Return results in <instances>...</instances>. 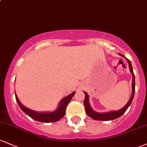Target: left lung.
<instances>
[{
    "mask_svg": "<svg viewBox=\"0 0 147 147\" xmlns=\"http://www.w3.org/2000/svg\"><path fill=\"white\" fill-rule=\"evenodd\" d=\"M120 55V54H119ZM123 56L122 55H120ZM124 57H125L124 56H123ZM127 61L129 62V68L130 70H131V73H132L133 75V82H132V88H133V92H132V95H131V98H130L129 102L126 104V105L124 106V108H122V109L120 110L117 111H111V112H109V113H97L95 112L91 109L90 104H89L88 102V95L86 92H84L85 93V99H84V106H85V109H86V112L88 115L89 117H90L92 119H95V120H102V121H109V120H113V119H117L120 116H122L124 113L126 112V111L127 110V109L129 108V106L131 105V102H132L133 97H134V94H135V86H136V83H135V75L134 73H133V67L132 65H131V61L126 59Z\"/></svg>",
    "mask_w": 147,
    "mask_h": 147,
    "instance_id": "1",
    "label": "left lung"
}]
</instances>
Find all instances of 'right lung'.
<instances>
[{
    "mask_svg": "<svg viewBox=\"0 0 147 147\" xmlns=\"http://www.w3.org/2000/svg\"><path fill=\"white\" fill-rule=\"evenodd\" d=\"M75 94V92H72L67 96V97H64L63 99H61L60 102V105L59 106L58 109L56 111H54L52 113H37L35 111H33L30 109H28V108L25 107L24 106L22 105V104L18 100L17 95H16L15 92V96H16V102H17L18 106L22 109V111L30 116V117L32 119H35V120L38 121V122H45V123H50V122H57L59 119H61L62 117L65 115V109H66L67 106H68V103L70 102L72 97Z\"/></svg>",
    "mask_w": 147,
    "mask_h": 147,
    "instance_id": "1",
    "label": "right lung"
}]
</instances>
